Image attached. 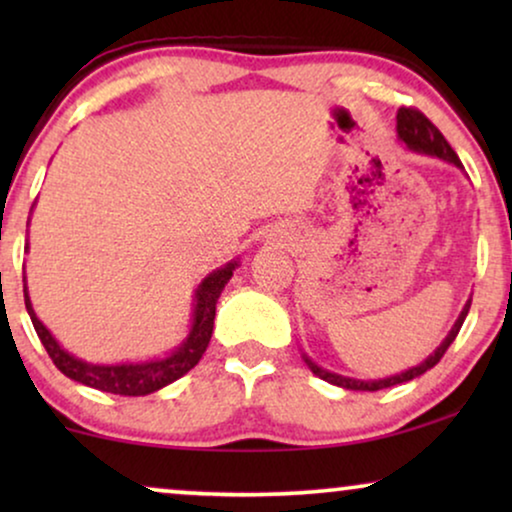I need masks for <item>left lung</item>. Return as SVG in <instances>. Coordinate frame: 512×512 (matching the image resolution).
<instances>
[{
    "label": "left lung",
    "mask_w": 512,
    "mask_h": 512,
    "mask_svg": "<svg viewBox=\"0 0 512 512\" xmlns=\"http://www.w3.org/2000/svg\"><path fill=\"white\" fill-rule=\"evenodd\" d=\"M396 132H398V139H401V142L408 146L410 151L424 153V156H433V158H440V160H447V163H452L454 167H459V170H464V165H461V160H459L457 153L452 151V146L447 144V139L440 135V130L429 121V118L422 114V111L408 109V107L398 109V114H396ZM468 310H471V300H466V305H464V310H461L459 319L454 321V326L450 328V333L445 335V340L440 342V347H436V352L426 356V359L422 363H417V366L403 370V373L382 377V380H354V377H345V375L331 373V370L317 366V363H314L307 354H303V361L307 363V368H310L314 375L321 377V380L335 384V387H342V389L380 391V389L396 387V384L410 382V380H415V377L424 375L426 370H431L440 359H443V354L447 352V347H450L452 342H454V338H457V333H459L461 324H464Z\"/></svg>",
    "instance_id": "obj_1"
}]
</instances>
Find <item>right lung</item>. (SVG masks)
Listing matches in <instances>:
<instances>
[{"label":"right lung","instance_id":"obj_1","mask_svg":"<svg viewBox=\"0 0 512 512\" xmlns=\"http://www.w3.org/2000/svg\"><path fill=\"white\" fill-rule=\"evenodd\" d=\"M27 249H30V244H25V251ZM237 265H240V261H230L223 265V268H216L202 279L193 296L191 331H188L184 342H181L179 347H174L170 354H165L163 359L137 363H88L79 359V356L69 354L67 349H62L60 342L53 338V333L41 324L37 312H34L32 307L30 293H27V279L23 277L25 307L32 319L34 331L39 335L41 345L46 347L48 356H51L55 368H58L62 375H67L69 380L74 382L86 384V387L107 391V394L146 396L167 387V384L179 380V377H184L188 370L198 366L209 340H212L216 300H219L223 286L230 282Z\"/></svg>","mask_w":512,"mask_h":512}]
</instances>
